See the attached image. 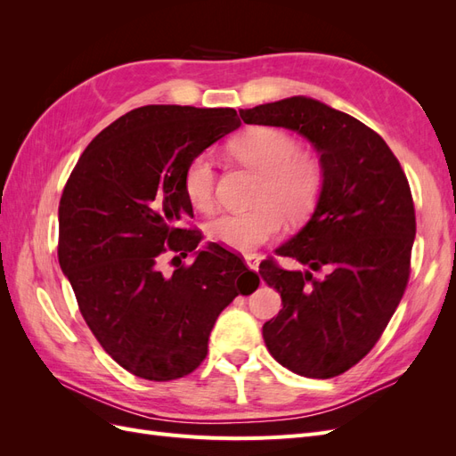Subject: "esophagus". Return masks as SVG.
Returning <instances> with one entry per match:
<instances>
[{
    "label": "esophagus",
    "mask_w": 456,
    "mask_h": 456,
    "mask_svg": "<svg viewBox=\"0 0 456 456\" xmlns=\"http://www.w3.org/2000/svg\"><path fill=\"white\" fill-rule=\"evenodd\" d=\"M245 262H247V266H249L251 270H258L260 258L256 255H245Z\"/></svg>",
    "instance_id": "34e87169"
}]
</instances>
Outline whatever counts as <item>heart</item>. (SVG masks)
Here are the masks:
<instances>
[{"label":"heart","mask_w":456,"mask_h":456,"mask_svg":"<svg viewBox=\"0 0 456 456\" xmlns=\"http://www.w3.org/2000/svg\"><path fill=\"white\" fill-rule=\"evenodd\" d=\"M230 154L260 175L253 194V209L224 213L209 224L215 243L240 253H251L278 236L283 218L298 224L320 203L325 190V165L314 151L298 148V141L278 127L245 129L228 144ZM183 188L198 211L215 207L216 175L209 156L198 154L186 163Z\"/></svg>","instance_id":"1"}]
</instances>
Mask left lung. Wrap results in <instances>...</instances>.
<instances>
[{
  "instance_id": "8db88e82",
  "label": "left lung",
  "mask_w": 456,
  "mask_h": 456,
  "mask_svg": "<svg viewBox=\"0 0 456 456\" xmlns=\"http://www.w3.org/2000/svg\"><path fill=\"white\" fill-rule=\"evenodd\" d=\"M245 123L297 131L325 165V190L310 223L258 268L283 308L262 327L273 360L310 379L360 363L382 337L411 275L417 220L409 181L394 151L365 123L327 104L291 99L240 110ZM326 270L323 279L312 271Z\"/></svg>"
}]
</instances>
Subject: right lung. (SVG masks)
Listing matches in <instances>:
<instances>
[{
  "label": "right lung",
  "instance_id": "right-lung-1",
  "mask_svg": "<svg viewBox=\"0 0 456 456\" xmlns=\"http://www.w3.org/2000/svg\"><path fill=\"white\" fill-rule=\"evenodd\" d=\"M240 126L233 108H134L94 136L68 176L61 268L94 338L134 377L167 382L196 370L218 314L258 287L218 245L171 275L159 268L165 255L184 258L201 240L183 226L194 216L186 163Z\"/></svg>",
  "mask_w": 456,
  "mask_h": 456
}]
</instances>
